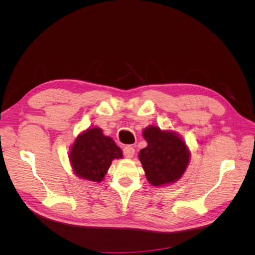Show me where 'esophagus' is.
I'll list each match as a JSON object with an SVG mask.
<instances>
[{
	"label": "esophagus",
	"mask_w": 255,
	"mask_h": 255,
	"mask_svg": "<svg viewBox=\"0 0 255 255\" xmlns=\"http://www.w3.org/2000/svg\"><path fill=\"white\" fill-rule=\"evenodd\" d=\"M123 154H125L126 157L132 158L134 156V154H135V149L133 148V146L127 145V146H125V148H123Z\"/></svg>",
	"instance_id": "esophagus-1"
}]
</instances>
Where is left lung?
Wrapping results in <instances>:
<instances>
[{
  "mask_svg": "<svg viewBox=\"0 0 255 255\" xmlns=\"http://www.w3.org/2000/svg\"><path fill=\"white\" fill-rule=\"evenodd\" d=\"M148 145L139 153L145 176L153 186L170 184L183 175L189 161L186 144L176 134L149 127L143 130Z\"/></svg>",
  "mask_w": 255,
  "mask_h": 255,
  "instance_id": "1",
  "label": "left lung"
}]
</instances>
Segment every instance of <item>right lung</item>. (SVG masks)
I'll return each mask as SVG.
<instances>
[{"label": "right lung", "mask_w": 255, "mask_h": 255, "mask_svg": "<svg viewBox=\"0 0 255 255\" xmlns=\"http://www.w3.org/2000/svg\"><path fill=\"white\" fill-rule=\"evenodd\" d=\"M122 157V151L101 128H89L76 138L70 152L75 174L85 180L101 182L115 158Z\"/></svg>", "instance_id": "add662e5"}]
</instances>
